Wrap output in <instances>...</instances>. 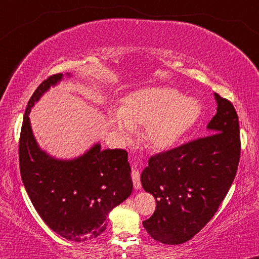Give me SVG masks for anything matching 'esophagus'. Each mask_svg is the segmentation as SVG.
<instances>
[{
    "instance_id": "esophagus-1",
    "label": "esophagus",
    "mask_w": 259,
    "mask_h": 259,
    "mask_svg": "<svg viewBox=\"0 0 259 259\" xmlns=\"http://www.w3.org/2000/svg\"><path fill=\"white\" fill-rule=\"evenodd\" d=\"M131 176H132L133 187H135V189L136 190L141 189L142 184H141V176H139V172L137 171V169H133L132 173H131Z\"/></svg>"
}]
</instances>
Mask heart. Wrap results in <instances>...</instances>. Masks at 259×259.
I'll return each instance as SVG.
<instances>
[{
    "label": "heart",
    "instance_id": "obj_1",
    "mask_svg": "<svg viewBox=\"0 0 259 259\" xmlns=\"http://www.w3.org/2000/svg\"><path fill=\"white\" fill-rule=\"evenodd\" d=\"M201 105L169 87H153L124 97L117 111L109 115V124L121 139H128L133 128L143 127L142 137L150 148L173 147L199 120Z\"/></svg>",
    "mask_w": 259,
    "mask_h": 259
}]
</instances>
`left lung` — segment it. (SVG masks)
<instances>
[{
  "label": "left lung",
  "instance_id": "left-lung-1",
  "mask_svg": "<svg viewBox=\"0 0 259 259\" xmlns=\"http://www.w3.org/2000/svg\"><path fill=\"white\" fill-rule=\"evenodd\" d=\"M217 114L209 135L159 153L142 172V187L156 200L154 214L143 222L156 241L179 245L211 221L238 171L241 143L232 103L214 93Z\"/></svg>",
  "mask_w": 259,
  "mask_h": 259
}]
</instances>
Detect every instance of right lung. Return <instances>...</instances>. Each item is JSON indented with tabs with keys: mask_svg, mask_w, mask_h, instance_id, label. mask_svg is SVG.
Wrapping results in <instances>:
<instances>
[{
	"mask_svg": "<svg viewBox=\"0 0 259 259\" xmlns=\"http://www.w3.org/2000/svg\"><path fill=\"white\" fill-rule=\"evenodd\" d=\"M62 80L63 74L50 76L27 103L19 141L20 176L45 223L64 239L84 242L104 232L108 214L131 195L133 183L128 154L123 149L102 150L97 143L81 156L59 160L38 147L29 114Z\"/></svg>",
	"mask_w": 259,
	"mask_h": 259,
	"instance_id": "add662e5",
	"label": "right lung"
}]
</instances>
